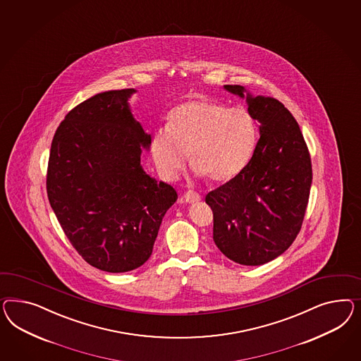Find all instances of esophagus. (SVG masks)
<instances>
[{
	"instance_id": "obj_1",
	"label": "esophagus",
	"mask_w": 361,
	"mask_h": 361,
	"mask_svg": "<svg viewBox=\"0 0 361 361\" xmlns=\"http://www.w3.org/2000/svg\"><path fill=\"white\" fill-rule=\"evenodd\" d=\"M185 203H190V204H192V203H197V202H200V195L195 192V191H187L185 192Z\"/></svg>"
}]
</instances>
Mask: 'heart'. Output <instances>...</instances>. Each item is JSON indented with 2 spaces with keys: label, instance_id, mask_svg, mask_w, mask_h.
<instances>
[{
  "label": "heart",
  "instance_id": "1",
  "mask_svg": "<svg viewBox=\"0 0 361 361\" xmlns=\"http://www.w3.org/2000/svg\"><path fill=\"white\" fill-rule=\"evenodd\" d=\"M257 142V125L243 106L196 99L174 108L165 129L152 140L158 171L176 179L187 164L209 183L233 179L247 166Z\"/></svg>",
  "mask_w": 361,
  "mask_h": 361
}]
</instances>
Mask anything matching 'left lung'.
<instances>
[{"instance_id":"left-lung-1","label":"left lung","mask_w":361,"mask_h":361,"mask_svg":"<svg viewBox=\"0 0 361 361\" xmlns=\"http://www.w3.org/2000/svg\"><path fill=\"white\" fill-rule=\"evenodd\" d=\"M245 99L259 123V140L247 165L208 192L214 241L240 265L257 267L281 256L300 231L312 182L311 159L299 125L274 97L253 96L243 85H224Z\"/></svg>"}]
</instances>
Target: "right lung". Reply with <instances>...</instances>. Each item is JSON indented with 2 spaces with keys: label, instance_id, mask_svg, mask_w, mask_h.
I'll use <instances>...</instances> for the list:
<instances>
[{
  "label": "right lung",
  "instance_id": "obj_1",
  "mask_svg": "<svg viewBox=\"0 0 361 361\" xmlns=\"http://www.w3.org/2000/svg\"><path fill=\"white\" fill-rule=\"evenodd\" d=\"M134 88L97 93L70 111L52 138L47 196L66 236L90 265L140 268L176 191L141 166L152 135L129 106Z\"/></svg>",
  "mask_w": 361,
  "mask_h": 361
}]
</instances>
